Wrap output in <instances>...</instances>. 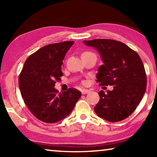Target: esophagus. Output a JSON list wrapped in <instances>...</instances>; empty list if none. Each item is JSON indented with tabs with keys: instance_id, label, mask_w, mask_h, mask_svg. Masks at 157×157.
<instances>
[{
	"instance_id": "34e87169",
	"label": "esophagus",
	"mask_w": 157,
	"mask_h": 157,
	"mask_svg": "<svg viewBox=\"0 0 157 157\" xmlns=\"http://www.w3.org/2000/svg\"><path fill=\"white\" fill-rule=\"evenodd\" d=\"M82 94H89V93L90 92V91L89 90H88V89H82Z\"/></svg>"
}]
</instances>
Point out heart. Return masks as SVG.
I'll return each mask as SVG.
<instances>
[{
  "label": "heart",
  "instance_id": "1",
  "mask_svg": "<svg viewBox=\"0 0 157 157\" xmlns=\"http://www.w3.org/2000/svg\"><path fill=\"white\" fill-rule=\"evenodd\" d=\"M89 52H85L84 53H89ZM84 53H82V54H84Z\"/></svg>",
  "mask_w": 157,
  "mask_h": 157
}]
</instances>
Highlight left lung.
<instances>
[{"instance_id": "1", "label": "left lung", "mask_w": 157, "mask_h": 157, "mask_svg": "<svg viewBox=\"0 0 157 157\" xmlns=\"http://www.w3.org/2000/svg\"><path fill=\"white\" fill-rule=\"evenodd\" d=\"M83 43L95 48L103 62L96 82L100 86L113 85L112 91L98 93L100 100L95 112L112 123L124 120L134 112L145 94L147 78L141 59L121 41L98 39Z\"/></svg>"}]
</instances>
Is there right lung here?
Segmentation results:
<instances>
[{
    "instance_id": "1",
    "label": "right lung",
    "mask_w": 157,
    "mask_h": 157,
    "mask_svg": "<svg viewBox=\"0 0 157 157\" xmlns=\"http://www.w3.org/2000/svg\"><path fill=\"white\" fill-rule=\"evenodd\" d=\"M74 41L48 44L28 57L18 77L25 104L37 119L55 123L71 113L81 97L73 88L62 93L54 87L63 75V60Z\"/></svg>"
}]
</instances>
